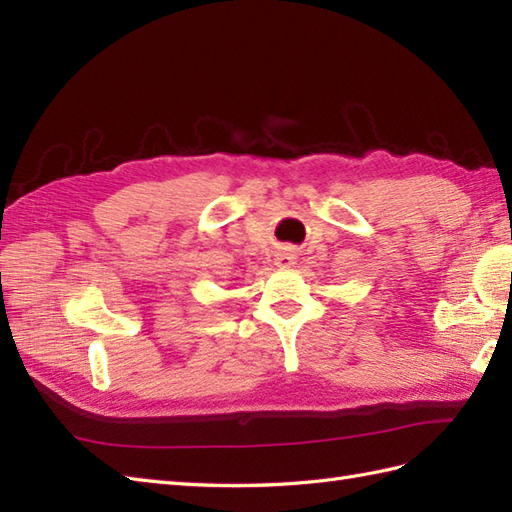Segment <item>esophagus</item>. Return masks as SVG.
<instances>
[{
	"label": "esophagus",
	"instance_id": "34e87169",
	"mask_svg": "<svg viewBox=\"0 0 512 512\" xmlns=\"http://www.w3.org/2000/svg\"><path fill=\"white\" fill-rule=\"evenodd\" d=\"M295 259H297V255L292 253L290 248H281L279 253H277V259H275V264L279 266V268H288V266H292L295 264Z\"/></svg>",
	"mask_w": 512,
	"mask_h": 512
}]
</instances>
